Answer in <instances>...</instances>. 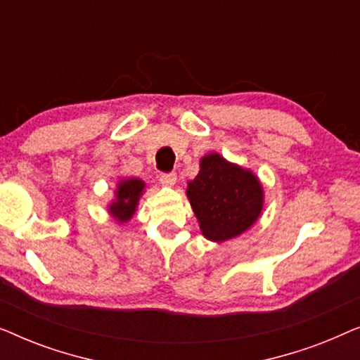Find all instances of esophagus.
<instances>
[{"label":"esophagus","mask_w":360,"mask_h":360,"mask_svg":"<svg viewBox=\"0 0 360 360\" xmlns=\"http://www.w3.org/2000/svg\"><path fill=\"white\" fill-rule=\"evenodd\" d=\"M160 184L164 186H174L176 184V174L175 172H169V174L160 175Z\"/></svg>","instance_id":"obj_1"}]
</instances>
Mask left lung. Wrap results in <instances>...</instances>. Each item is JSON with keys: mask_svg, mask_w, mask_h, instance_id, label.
<instances>
[{"mask_svg": "<svg viewBox=\"0 0 360 360\" xmlns=\"http://www.w3.org/2000/svg\"><path fill=\"white\" fill-rule=\"evenodd\" d=\"M186 196L208 240L239 238L257 223L264 210V186L250 169L210 152L200 159V172L186 184Z\"/></svg>", "mask_w": 360, "mask_h": 360, "instance_id": "left-lung-1", "label": "left lung"}]
</instances>
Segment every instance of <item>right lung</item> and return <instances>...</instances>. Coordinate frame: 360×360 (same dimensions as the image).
Here are the masks:
<instances>
[{
    "label": "right lung",
    "instance_id": "obj_1",
    "mask_svg": "<svg viewBox=\"0 0 360 360\" xmlns=\"http://www.w3.org/2000/svg\"><path fill=\"white\" fill-rule=\"evenodd\" d=\"M146 191V181L137 176H122L117 180L112 200L106 205L108 214L117 223H127L136 214L141 196Z\"/></svg>",
    "mask_w": 360,
    "mask_h": 360
}]
</instances>
